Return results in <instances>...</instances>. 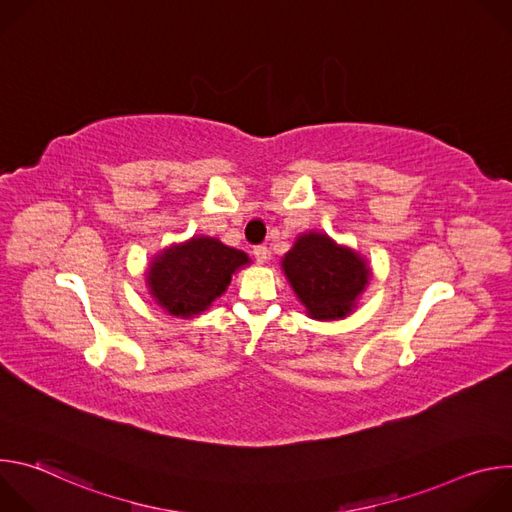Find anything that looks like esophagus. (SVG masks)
Wrapping results in <instances>:
<instances>
[{
  "label": "esophagus",
  "instance_id": "esophagus-1",
  "mask_svg": "<svg viewBox=\"0 0 512 512\" xmlns=\"http://www.w3.org/2000/svg\"><path fill=\"white\" fill-rule=\"evenodd\" d=\"M253 255H255V261L259 263V265H263V263H267V259H269V249L267 247H263V245H259V247H255L253 249Z\"/></svg>",
  "mask_w": 512,
  "mask_h": 512
}]
</instances>
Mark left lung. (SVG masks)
I'll return each instance as SVG.
<instances>
[{
    "label": "left lung",
    "mask_w": 512,
    "mask_h": 512,
    "mask_svg": "<svg viewBox=\"0 0 512 512\" xmlns=\"http://www.w3.org/2000/svg\"><path fill=\"white\" fill-rule=\"evenodd\" d=\"M281 269L306 316L320 322L350 316L373 277L367 257L322 231L300 233L283 255Z\"/></svg>",
    "instance_id": "1"
}]
</instances>
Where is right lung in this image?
Listing matches in <instances>:
<instances>
[{"mask_svg":"<svg viewBox=\"0 0 512 512\" xmlns=\"http://www.w3.org/2000/svg\"><path fill=\"white\" fill-rule=\"evenodd\" d=\"M251 265L245 251L214 237L194 235L158 251L145 269V287L168 316L190 320L221 298L233 275Z\"/></svg>","mask_w":512,"mask_h":512,"instance_id":"1","label":"right lung"}]
</instances>
